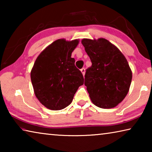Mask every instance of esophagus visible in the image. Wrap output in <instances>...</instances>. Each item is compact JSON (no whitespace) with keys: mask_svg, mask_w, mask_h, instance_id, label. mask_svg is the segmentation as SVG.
I'll list each match as a JSON object with an SVG mask.
<instances>
[{"mask_svg":"<svg viewBox=\"0 0 152 152\" xmlns=\"http://www.w3.org/2000/svg\"><path fill=\"white\" fill-rule=\"evenodd\" d=\"M80 71H81V72L82 73V74H83V76H84V74H85V68H82L80 70Z\"/></svg>","mask_w":152,"mask_h":152,"instance_id":"esophagus-1","label":"esophagus"}]
</instances>
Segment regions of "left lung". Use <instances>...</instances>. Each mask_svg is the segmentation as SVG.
Instances as JSON below:
<instances>
[{"label": "left lung", "mask_w": 152, "mask_h": 152, "mask_svg": "<svg viewBox=\"0 0 152 152\" xmlns=\"http://www.w3.org/2000/svg\"><path fill=\"white\" fill-rule=\"evenodd\" d=\"M82 43L92 62L84 76L92 102L102 109L116 107L127 94L132 82V72L127 60L104 38L83 39Z\"/></svg>", "instance_id": "obj_1"}]
</instances>
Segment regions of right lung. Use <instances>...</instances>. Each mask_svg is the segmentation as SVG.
Masks as SVG:
<instances>
[{"label": "right lung", "instance_id": "obj_1", "mask_svg": "<svg viewBox=\"0 0 152 152\" xmlns=\"http://www.w3.org/2000/svg\"><path fill=\"white\" fill-rule=\"evenodd\" d=\"M78 43V39H58L36 59L31 80L36 97L49 109L58 110L68 107L78 87L84 84L83 75L71 58Z\"/></svg>", "mask_w": 152, "mask_h": 152}]
</instances>
